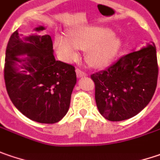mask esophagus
Here are the masks:
<instances>
[{
  "instance_id": "esophagus-1",
  "label": "esophagus",
  "mask_w": 160,
  "mask_h": 160,
  "mask_svg": "<svg viewBox=\"0 0 160 160\" xmlns=\"http://www.w3.org/2000/svg\"><path fill=\"white\" fill-rule=\"evenodd\" d=\"M76 76H77V77H83V76H87V74H86L85 72L82 71V70H81V69H79V68H76Z\"/></svg>"
}]
</instances>
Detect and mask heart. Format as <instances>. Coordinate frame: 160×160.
<instances>
[{
	"instance_id": "heart-1",
	"label": "heart",
	"mask_w": 160,
	"mask_h": 160,
	"mask_svg": "<svg viewBox=\"0 0 160 160\" xmlns=\"http://www.w3.org/2000/svg\"><path fill=\"white\" fill-rule=\"evenodd\" d=\"M69 38L58 34L54 38L55 48L62 59L73 61L78 57V48L85 49L86 60L93 68H105L113 60L120 48V40L113 32L103 27L72 28Z\"/></svg>"
}]
</instances>
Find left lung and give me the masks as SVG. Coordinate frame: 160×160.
<instances>
[{"label": "left lung", "mask_w": 160, "mask_h": 160, "mask_svg": "<svg viewBox=\"0 0 160 160\" xmlns=\"http://www.w3.org/2000/svg\"><path fill=\"white\" fill-rule=\"evenodd\" d=\"M158 75L155 44L124 55L107 69L91 75L101 114L111 122L137 115L151 100Z\"/></svg>", "instance_id": "1"}]
</instances>
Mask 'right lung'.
<instances>
[{
    "label": "right lung",
    "mask_w": 160,
    "mask_h": 160,
    "mask_svg": "<svg viewBox=\"0 0 160 160\" xmlns=\"http://www.w3.org/2000/svg\"><path fill=\"white\" fill-rule=\"evenodd\" d=\"M43 29L42 26L35 28ZM21 54L27 58L20 60L18 56ZM75 70L74 66L55 59L49 35L20 38L17 29L9 39L4 65L6 90L15 107L34 122L56 123L67 114L76 83Z\"/></svg>",
    "instance_id": "add662e5"
}]
</instances>
